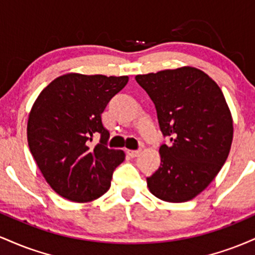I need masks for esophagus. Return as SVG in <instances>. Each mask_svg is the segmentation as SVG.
Listing matches in <instances>:
<instances>
[{"instance_id":"34e87169","label":"esophagus","mask_w":255,"mask_h":255,"mask_svg":"<svg viewBox=\"0 0 255 255\" xmlns=\"http://www.w3.org/2000/svg\"><path fill=\"white\" fill-rule=\"evenodd\" d=\"M140 150H127V153H128V156L129 157H131V158H134V157H137L140 154Z\"/></svg>"}]
</instances>
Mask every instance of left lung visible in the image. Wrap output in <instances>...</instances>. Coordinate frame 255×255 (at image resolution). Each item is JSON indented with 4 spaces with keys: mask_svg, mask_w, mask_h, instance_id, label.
<instances>
[{
    "mask_svg": "<svg viewBox=\"0 0 255 255\" xmlns=\"http://www.w3.org/2000/svg\"><path fill=\"white\" fill-rule=\"evenodd\" d=\"M156 105L162 133L160 166L147 187L168 203L192 200L217 176L233 142V116L221 87L191 66L136 75Z\"/></svg>",
    "mask_w": 255,
    "mask_h": 255,
    "instance_id": "left-lung-1",
    "label": "left lung"
}]
</instances>
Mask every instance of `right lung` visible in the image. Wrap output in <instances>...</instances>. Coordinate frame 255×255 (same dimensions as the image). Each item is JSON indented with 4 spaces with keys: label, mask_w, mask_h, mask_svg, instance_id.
<instances>
[{
    "label": "right lung",
    "mask_w": 255,
    "mask_h": 255,
    "mask_svg": "<svg viewBox=\"0 0 255 255\" xmlns=\"http://www.w3.org/2000/svg\"><path fill=\"white\" fill-rule=\"evenodd\" d=\"M128 77L68 73L52 80L32 105L28 147L49 186L64 199L87 203L110 188L113 172L125 160L122 150L105 146L109 131L102 113ZM101 134L95 146L93 137Z\"/></svg>",
    "instance_id": "obj_1"
}]
</instances>
